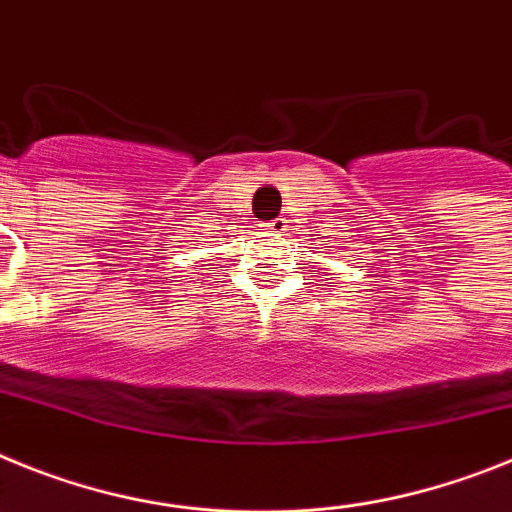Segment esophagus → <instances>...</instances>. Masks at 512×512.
<instances>
[{"label": "esophagus", "instance_id": "1", "mask_svg": "<svg viewBox=\"0 0 512 512\" xmlns=\"http://www.w3.org/2000/svg\"><path fill=\"white\" fill-rule=\"evenodd\" d=\"M268 229L273 231V234H278V237H281V234H286V231H288V221L286 219H273L268 224Z\"/></svg>", "mask_w": 512, "mask_h": 512}]
</instances>
